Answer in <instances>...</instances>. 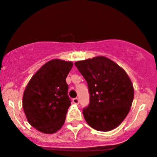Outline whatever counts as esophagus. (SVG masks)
<instances>
[{
    "instance_id": "1",
    "label": "esophagus",
    "mask_w": 157,
    "mask_h": 157,
    "mask_svg": "<svg viewBox=\"0 0 157 157\" xmlns=\"http://www.w3.org/2000/svg\"><path fill=\"white\" fill-rule=\"evenodd\" d=\"M73 103H74V104H78V103H79L78 98H74V99H73Z\"/></svg>"
}]
</instances>
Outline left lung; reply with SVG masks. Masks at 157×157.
Returning <instances> with one entry per match:
<instances>
[{
  "label": "left lung",
  "instance_id": "left-lung-1",
  "mask_svg": "<svg viewBox=\"0 0 157 157\" xmlns=\"http://www.w3.org/2000/svg\"><path fill=\"white\" fill-rule=\"evenodd\" d=\"M89 88L90 104L83 114L88 125L98 131L117 128L125 119L134 97L133 83L126 71L103 56L74 63Z\"/></svg>",
  "mask_w": 157,
  "mask_h": 157
}]
</instances>
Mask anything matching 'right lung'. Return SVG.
Returning <instances> with one entry per match:
<instances>
[{
    "label": "right lung",
    "instance_id": "add662e5",
    "mask_svg": "<svg viewBox=\"0 0 157 157\" xmlns=\"http://www.w3.org/2000/svg\"><path fill=\"white\" fill-rule=\"evenodd\" d=\"M73 63L53 59L38 70L23 95V109L29 124L38 131L52 134L65 122L71 100L66 78Z\"/></svg>",
    "mask_w": 157,
    "mask_h": 157
}]
</instances>
